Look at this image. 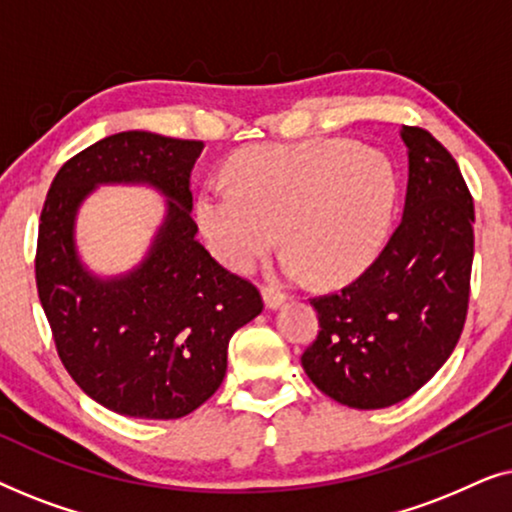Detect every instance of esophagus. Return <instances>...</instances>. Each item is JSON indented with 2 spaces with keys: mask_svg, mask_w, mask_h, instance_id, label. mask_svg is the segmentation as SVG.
I'll list each match as a JSON object with an SVG mask.
<instances>
[{
  "mask_svg": "<svg viewBox=\"0 0 512 512\" xmlns=\"http://www.w3.org/2000/svg\"><path fill=\"white\" fill-rule=\"evenodd\" d=\"M284 300H286V296L282 291L270 289V286H265V289H263V303H265V307H268V310H277L279 305H284Z\"/></svg>",
  "mask_w": 512,
  "mask_h": 512,
  "instance_id": "esophagus-1",
  "label": "esophagus"
}]
</instances>
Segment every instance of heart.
I'll use <instances>...</instances> for the list:
<instances>
[{"mask_svg": "<svg viewBox=\"0 0 512 512\" xmlns=\"http://www.w3.org/2000/svg\"><path fill=\"white\" fill-rule=\"evenodd\" d=\"M228 179L198 198L214 256L247 272L282 233L286 275L314 272L321 284L349 282L373 261L396 200L389 158L347 139L249 146L230 158Z\"/></svg>", "mask_w": 512, "mask_h": 512, "instance_id": "b5f03b06", "label": "heart"}]
</instances>
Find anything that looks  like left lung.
<instances>
[{"label": "left lung", "instance_id": "8db88e82", "mask_svg": "<svg viewBox=\"0 0 512 512\" xmlns=\"http://www.w3.org/2000/svg\"><path fill=\"white\" fill-rule=\"evenodd\" d=\"M408 193L380 256L340 291L312 298L319 335L300 361L317 389L377 410L422 389L450 359L471 296L473 198L452 153L403 125Z\"/></svg>", "mask_w": 512, "mask_h": 512}]
</instances>
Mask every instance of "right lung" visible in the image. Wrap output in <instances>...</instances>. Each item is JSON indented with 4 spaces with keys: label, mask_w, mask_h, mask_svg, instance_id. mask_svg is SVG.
<instances>
[{
    "label": "right lung",
    "mask_w": 512,
    "mask_h": 512,
    "mask_svg": "<svg viewBox=\"0 0 512 512\" xmlns=\"http://www.w3.org/2000/svg\"><path fill=\"white\" fill-rule=\"evenodd\" d=\"M205 144L130 130L104 137L55 174L39 221V300L62 366L118 415L179 419L221 387L228 342L263 310L249 279L195 240L191 170ZM97 183H149L171 198L145 263L102 283L82 268L73 216Z\"/></svg>",
    "instance_id": "1"
}]
</instances>
